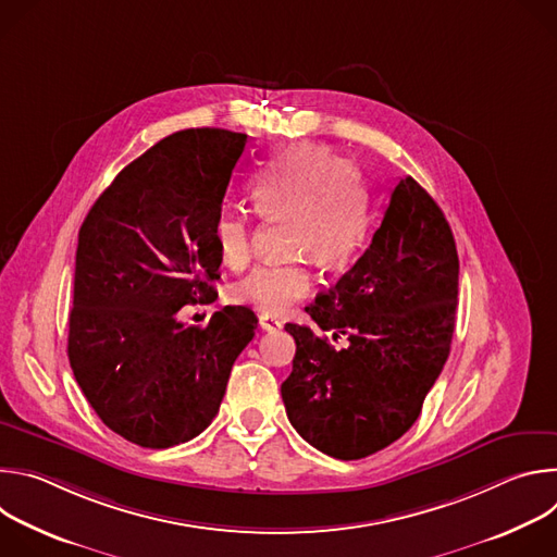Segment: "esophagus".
Listing matches in <instances>:
<instances>
[{
  "label": "esophagus",
  "instance_id": "1",
  "mask_svg": "<svg viewBox=\"0 0 557 557\" xmlns=\"http://www.w3.org/2000/svg\"><path fill=\"white\" fill-rule=\"evenodd\" d=\"M260 329H262V331H277V329H282V322L277 320V317L262 312V314H260Z\"/></svg>",
  "mask_w": 557,
  "mask_h": 557
}]
</instances>
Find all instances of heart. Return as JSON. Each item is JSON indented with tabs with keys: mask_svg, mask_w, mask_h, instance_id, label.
Instances as JSON below:
<instances>
[{
	"mask_svg": "<svg viewBox=\"0 0 557 557\" xmlns=\"http://www.w3.org/2000/svg\"><path fill=\"white\" fill-rule=\"evenodd\" d=\"M249 202L262 220L284 218V245L299 251L286 262L256 267L235 282L231 299L262 312L282 314L312 286L304 253L337 267L352 258L368 233V194L357 170L322 145L299 143L277 151L256 172ZM215 245L228 267L251 253V220L243 211H224L215 222Z\"/></svg>",
	"mask_w": 557,
	"mask_h": 557,
	"instance_id": "1",
	"label": "heart"
}]
</instances>
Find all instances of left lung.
<instances>
[{
  "label": "left lung",
  "mask_w": 557,
  "mask_h": 557,
  "mask_svg": "<svg viewBox=\"0 0 557 557\" xmlns=\"http://www.w3.org/2000/svg\"><path fill=\"white\" fill-rule=\"evenodd\" d=\"M458 253L434 198L406 176L355 267L306 306L317 329L348 339L335 348L286 324L297 350L282 383L290 425L320 451L357 460L419 419L451 346Z\"/></svg>",
  "instance_id": "obj_1"
}]
</instances>
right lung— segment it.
Segmentation results:
<instances>
[{"instance_id":"1","label":"right lung","mask_w":557,"mask_h":557,"mask_svg":"<svg viewBox=\"0 0 557 557\" xmlns=\"http://www.w3.org/2000/svg\"><path fill=\"white\" fill-rule=\"evenodd\" d=\"M247 134L196 127L158 140L88 211L74 262L67 359L99 419L165 449L218 414L226 381L258 329L247 306L185 326V304L218 297L215 222Z\"/></svg>"}]
</instances>
